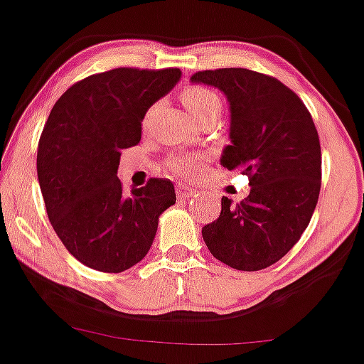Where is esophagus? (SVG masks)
<instances>
[{"label":"esophagus","mask_w":364,"mask_h":364,"mask_svg":"<svg viewBox=\"0 0 364 364\" xmlns=\"http://www.w3.org/2000/svg\"><path fill=\"white\" fill-rule=\"evenodd\" d=\"M196 193V190H193V188L186 186V185H178L176 186V196L179 200H188L191 198Z\"/></svg>","instance_id":"obj_1"}]
</instances>
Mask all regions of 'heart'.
I'll list each match as a JSON object with an SVG mask.
<instances>
[{
    "label": "heart",
    "mask_w": 364,
    "mask_h": 364,
    "mask_svg": "<svg viewBox=\"0 0 364 364\" xmlns=\"http://www.w3.org/2000/svg\"><path fill=\"white\" fill-rule=\"evenodd\" d=\"M183 103L186 105L188 112L191 113L193 118L208 110H220L222 107L220 98H218L215 91L203 86H191L183 91ZM169 166L174 173L183 174V176H190V174L200 171V164L195 159H190V157H173Z\"/></svg>",
    "instance_id": "1"
}]
</instances>
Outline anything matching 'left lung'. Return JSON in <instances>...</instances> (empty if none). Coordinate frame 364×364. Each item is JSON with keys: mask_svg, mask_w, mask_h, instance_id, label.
Returning a JSON list of instances; mask_svg holds the SVG:
<instances>
[{"mask_svg": "<svg viewBox=\"0 0 364 364\" xmlns=\"http://www.w3.org/2000/svg\"><path fill=\"white\" fill-rule=\"evenodd\" d=\"M191 82L225 95L230 144L220 164L246 174L251 186L237 205L222 196L220 217L201 235L230 268H268L299 242L317 205L322 154L312 117L290 87L249 69L200 71Z\"/></svg>", "mask_w": 364, "mask_h": 364, "instance_id": "8db88e82", "label": "left lung"}]
</instances>
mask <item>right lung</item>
<instances>
[{"label": "right lung", "instance_id": "add662e5", "mask_svg": "<svg viewBox=\"0 0 364 364\" xmlns=\"http://www.w3.org/2000/svg\"><path fill=\"white\" fill-rule=\"evenodd\" d=\"M176 68H117L87 76L57 100L38 140L37 174L55 234L77 261L122 273L146 257L161 213L176 201L169 179L124 195L122 149L139 144L149 108L178 85Z\"/></svg>", "mask_w": 364, "mask_h": 364}]
</instances>
